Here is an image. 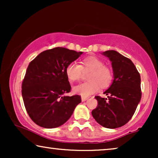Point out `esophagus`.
<instances>
[{"label": "esophagus", "instance_id": "34e87169", "mask_svg": "<svg viewBox=\"0 0 158 158\" xmlns=\"http://www.w3.org/2000/svg\"><path fill=\"white\" fill-rule=\"evenodd\" d=\"M87 99H88L87 97H84V96L81 97V100H82V101H83H83H85L86 100H87Z\"/></svg>", "mask_w": 158, "mask_h": 158}]
</instances>
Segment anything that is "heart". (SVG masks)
I'll use <instances>...</instances> for the list:
<instances>
[{"label":"heart","mask_w":158,"mask_h":158,"mask_svg":"<svg viewBox=\"0 0 158 158\" xmlns=\"http://www.w3.org/2000/svg\"><path fill=\"white\" fill-rule=\"evenodd\" d=\"M88 81L73 88V91L82 96L88 97L98 91L99 88H105L110 85L114 77L113 71L104 64L101 59L89 56L81 61V64L71 62L66 67V76L70 82L79 81L83 73H88Z\"/></svg>","instance_id":"b5f03b06"}]
</instances>
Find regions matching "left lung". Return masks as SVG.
<instances>
[{
  "mask_svg": "<svg viewBox=\"0 0 158 158\" xmlns=\"http://www.w3.org/2000/svg\"><path fill=\"white\" fill-rule=\"evenodd\" d=\"M111 61L114 79L104 94L97 96L98 106L91 112L101 126L116 129L124 126L135 114L142 97L141 78L131 60L114 50L103 53Z\"/></svg>",
  "mask_w": 158,
  "mask_h": 158,
  "instance_id": "obj_1",
  "label": "left lung"
}]
</instances>
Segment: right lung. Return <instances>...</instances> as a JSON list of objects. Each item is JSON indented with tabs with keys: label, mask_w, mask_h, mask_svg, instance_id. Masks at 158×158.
Returning a JSON list of instances; mask_svg holds the SVG:
<instances>
[{
	"label": "right lung",
	"mask_w": 158,
	"mask_h": 158,
	"mask_svg": "<svg viewBox=\"0 0 158 158\" xmlns=\"http://www.w3.org/2000/svg\"><path fill=\"white\" fill-rule=\"evenodd\" d=\"M82 53L55 47L41 52L29 63L21 94L27 114L36 124L48 129L61 126L81 102L79 95L64 94L71 90L66 67Z\"/></svg>",
	"instance_id": "add662e5"
}]
</instances>
